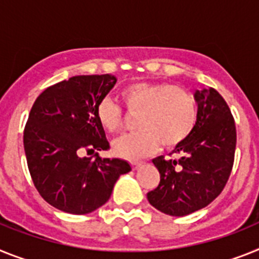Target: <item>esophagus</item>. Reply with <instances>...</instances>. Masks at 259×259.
<instances>
[{
	"instance_id": "obj_1",
	"label": "esophagus",
	"mask_w": 259,
	"mask_h": 259,
	"mask_svg": "<svg viewBox=\"0 0 259 259\" xmlns=\"http://www.w3.org/2000/svg\"><path fill=\"white\" fill-rule=\"evenodd\" d=\"M132 165H133V169L136 170V169H138V168L141 167V165H142V163H141V161H133Z\"/></svg>"
}]
</instances>
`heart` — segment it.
<instances>
[{
  "mask_svg": "<svg viewBox=\"0 0 259 259\" xmlns=\"http://www.w3.org/2000/svg\"><path fill=\"white\" fill-rule=\"evenodd\" d=\"M130 112H138L139 130L117 138L113 151L126 159H141L152 154L160 143L170 148L185 141L197 122L194 96L180 86L168 83H132L121 91ZM96 117L104 130L117 132L122 123V109L109 98L96 104Z\"/></svg>",
  "mask_w": 259,
  "mask_h": 259,
  "instance_id": "obj_1",
  "label": "heart"
}]
</instances>
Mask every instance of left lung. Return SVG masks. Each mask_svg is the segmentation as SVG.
<instances>
[{"label": "left lung", "mask_w": 259, "mask_h": 259, "mask_svg": "<svg viewBox=\"0 0 259 259\" xmlns=\"http://www.w3.org/2000/svg\"><path fill=\"white\" fill-rule=\"evenodd\" d=\"M197 122L177 145V159H152L160 173L150 204L170 217H185L206 207L222 193L232 170L236 150L235 121L226 100L213 89L197 90Z\"/></svg>", "instance_id": "obj_1"}]
</instances>
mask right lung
<instances>
[{"label": "right lung", "instance_id": "1", "mask_svg": "<svg viewBox=\"0 0 259 259\" xmlns=\"http://www.w3.org/2000/svg\"><path fill=\"white\" fill-rule=\"evenodd\" d=\"M112 74L76 75L41 92L24 127L27 165L37 192L58 210L83 215L109 199L130 164L102 159L109 142L96 117V104L114 87ZM84 151L96 159L80 157Z\"/></svg>", "mask_w": 259, "mask_h": 259}]
</instances>
